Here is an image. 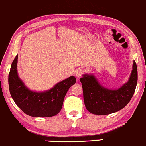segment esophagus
Returning a JSON list of instances; mask_svg holds the SVG:
<instances>
[{
  "mask_svg": "<svg viewBox=\"0 0 146 146\" xmlns=\"http://www.w3.org/2000/svg\"><path fill=\"white\" fill-rule=\"evenodd\" d=\"M83 73H84V70H83V69L79 68V69H78L77 70H76V76H77L78 78H79L80 76H81L83 74Z\"/></svg>",
  "mask_w": 146,
  "mask_h": 146,
  "instance_id": "esophagus-1",
  "label": "esophagus"
}]
</instances>
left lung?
<instances>
[{"label":"left lung","instance_id":"left-lung-1","mask_svg":"<svg viewBox=\"0 0 146 146\" xmlns=\"http://www.w3.org/2000/svg\"><path fill=\"white\" fill-rule=\"evenodd\" d=\"M138 75L135 61L129 81L118 90H108L98 83L93 75L80 78L86 109L92 114L106 115L119 111L130 102L137 86Z\"/></svg>","mask_w":146,"mask_h":146}]
</instances>
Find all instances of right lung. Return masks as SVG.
Masks as SVG:
<instances>
[{"label": "right lung", "instance_id": "1", "mask_svg": "<svg viewBox=\"0 0 146 146\" xmlns=\"http://www.w3.org/2000/svg\"><path fill=\"white\" fill-rule=\"evenodd\" d=\"M18 55L11 65L8 82L10 94L19 108L27 115L33 117H51L56 115L62 108L65 96L76 78L72 76L57 83L44 92H36L27 89L17 73Z\"/></svg>", "mask_w": 146, "mask_h": 146}]
</instances>
